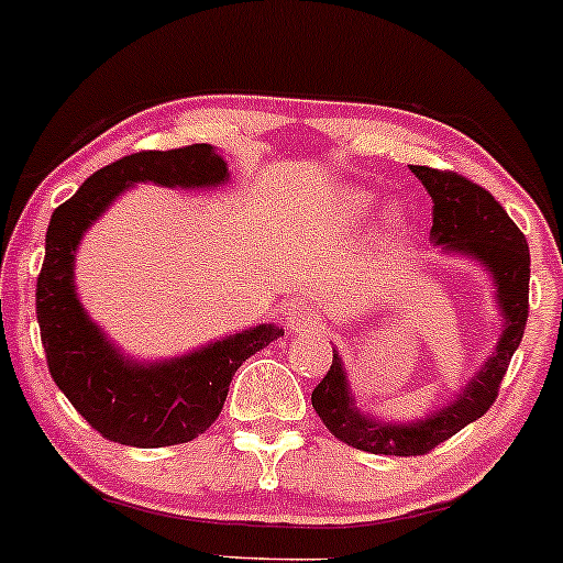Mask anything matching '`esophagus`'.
Returning <instances> with one entry per match:
<instances>
[{"mask_svg":"<svg viewBox=\"0 0 563 563\" xmlns=\"http://www.w3.org/2000/svg\"><path fill=\"white\" fill-rule=\"evenodd\" d=\"M284 321H287L289 329H295V331L318 329V325H321V313H318L310 302L297 300L289 305L287 310H284Z\"/></svg>","mask_w":563,"mask_h":563,"instance_id":"34e87169","label":"esophagus"}]
</instances>
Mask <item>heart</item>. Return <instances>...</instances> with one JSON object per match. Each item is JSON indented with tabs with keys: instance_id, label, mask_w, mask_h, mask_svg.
I'll use <instances>...</instances> for the list:
<instances>
[{
	"instance_id": "1",
	"label": "heart",
	"mask_w": 563,
	"mask_h": 563,
	"mask_svg": "<svg viewBox=\"0 0 563 563\" xmlns=\"http://www.w3.org/2000/svg\"><path fill=\"white\" fill-rule=\"evenodd\" d=\"M350 206L355 208V211H365V208L371 206V198H367L365 192H355V196L350 198Z\"/></svg>"
}]
</instances>
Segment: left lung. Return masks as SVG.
Returning <instances> with one entry per match:
<instances>
[{
    "instance_id": "obj_1",
    "label": "left lung",
    "mask_w": 563,
    "mask_h": 563,
    "mask_svg": "<svg viewBox=\"0 0 563 563\" xmlns=\"http://www.w3.org/2000/svg\"><path fill=\"white\" fill-rule=\"evenodd\" d=\"M412 172L433 198L430 234L439 245L475 255L485 263L498 289L506 329L498 339L494 357L470 380L460 399L412 426H386L360 415V409L352 405L355 399L350 397L342 357L334 350L329 373L313 388L310 401L334 439L371 454H428L430 449L460 433L464 426L483 418L498 397L506 367L522 342L527 313H530V247L504 206L485 187L456 172L430 169V166H412Z\"/></svg>"
}]
</instances>
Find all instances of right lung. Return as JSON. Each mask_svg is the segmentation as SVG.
I'll return each instance as SVG.
<instances>
[{"label": "right lung", "instance_id": "obj_1", "mask_svg": "<svg viewBox=\"0 0 563 563\" xmlns=\"http://www.w3.org/2000/svg\"><path fill=\"white\" fill-rule=\"evenodd\" d=\"M211 187L227 179V164L211 145L141 151L90 175L73 198L54 208L46 255L36 282L41 344L54 384L107 441L158 449L198 439L224 407L238 367L284 336L279 325H255L169 363L124 360L82 310L73 263L82 232L133 183Z\"/></svg>", "mask_w": 563, "mask_h": 563}]
</instances>
